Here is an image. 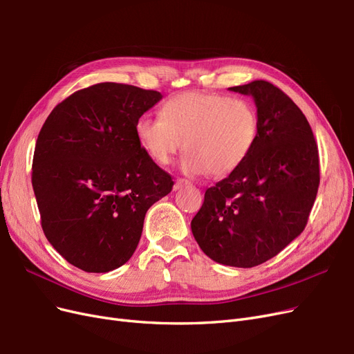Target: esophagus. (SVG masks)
I'll return each instance as SVG.
<instances>
[{"instance_id":"1","label":"esophagus","mask_w":354,"mask_h":354,"mask_svg":"<svg viewBox=\"0 0 354 354\" xmlns=\"http://www.w3.org/2000/svg\"><path fill=\"white\" fill-rule=\"evenodd\" d=\"M187 185H190L189 180H186V178H177L176 183H174V190L183 187V186H187Z\"/></svg>"}]
</instances>
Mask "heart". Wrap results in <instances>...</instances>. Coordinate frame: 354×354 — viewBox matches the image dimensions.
<instances>
[{
    "label": "heart",
    "mask_w": 354,
    "mask_h": 354,
    "mask_svg": "<svg viewBox=\"0 0 354 354\" xmlns=\"http://www.w3.org/2000/svg\"><path fill=\"white\" fill-rule=\"evenodd\" d=\"M136 136L159 165H168L185 146L186 173L224 177L251 155L259 137V113L245 99L187 91L168 99L159 116L138 118Z\"/></svg>",
    "instance_id": "1"
}]
</instances>
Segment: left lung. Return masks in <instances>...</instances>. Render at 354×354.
I'll list each match as a JSON object with an SVG mask.
<instances>
[{
    "instance_id": "left-lung-1",
    "label": "left lung",
    "mask_w": 354,
    "mask_h": 354,
    "mask_svg": "<svg viewBox=\"0 0 354 354\" xmlns=\"http://www.w3.org/2000/svg\"><path fill=\"white\" fill-rule=\"evenodd\" d=\"M251 94L259 137L248 159L205 190L192 233L209 259L255 267L301 233L317 195V143L301 109L269 81L230 87Z\"/></svg>"
}]
</instances>
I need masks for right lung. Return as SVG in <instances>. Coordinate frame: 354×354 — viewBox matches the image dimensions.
<instances>
[{
  "label": "right lung",
  "mask_w": 354,
  "mask_h": 354,
  "mask_svg": "<svg viewBox=\"0 0 354 354\" xmlns=\"http://www.w3.org/2000/svg\"><path fill=\"white\" fill-rule=\"evenodd\" d=\"M162 95L100 82L51 111L37 138L32 187L41 227L63 259L106 273L131 259L147 209L173 190L136 136V122Z\"/></svg>",
  "instance_id": "1"
}]
</instances>
